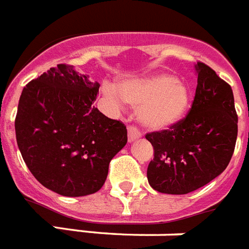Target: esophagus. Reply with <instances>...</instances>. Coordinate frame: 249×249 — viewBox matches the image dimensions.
Segmentation results:
<instances>
[{
	"label": "esophagus",
	"mask_w": 249,
	"mask_h": 249,
	"mask_svg": "<svg viewBox=\"0 0 249 249\" xmlns=\"http://www.w3.org/2000/svg\"><path fill=\"white\" fill-rule=\"evenodd\" d=\"M139 137H140V131L137 130L136 127L134 126L128 127V141L132 142V141L137 140Z\"/></svg>",
	"instance_id": "esophagus-1"
}]
</instances>
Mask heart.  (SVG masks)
<instances>
[{"label":"heart","mask_w":249,"mask_h":249,"mask_svg":"<svg viewBox=\"0 0 249 249\" xmlns=\"http://www.w3.org/2000/svg\"><path fill=\"white\" fill-rule=\"evenodd\" d=\"M117 92L127 104L137 107V121L150 131H164L178 124L190 105L188 85L167 73L124 81L117 86ZM108 93L115 97L112 89Z\"/></svg>","instance_id":"b5f03b06"}]
</instances>
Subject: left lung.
I'll use <instances>...</instances> for the list:
<instances>
[{
	"mask_svg": "<svg viewBox=\"0 0 249 249\" xmlns=\"http://www.w3.org/2000/svg\"><path fill=\"white\" fill-rule=\"evenodd\" d=\"M188 115L170 130L146 134L154 149L148 181L164 194H188L217 178L235 148L238 115L231 87L204 63Z\"/></svg>",
	"mask_w": 249,
	"mask_h": 249,
	"instance_id": "1",
	"label": "left lung"
}]
</instances>
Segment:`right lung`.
<instances>
[{
	"label": "right lung",
	"mask_w": 249,
	"mask_h": 249,
	"mask_svg": "<svg viewBox=\"0 0 249 249\" xmlns=\"http://www.w3.org/2000/svg\"><path fill=\"white\" fill-rule=\"evenodd\" d=\"M99 83L59 64L23 89L15 118L19 150L32 175L64 196L100 190L126 145V126L93 107Z\"/></svg>",
	"instance_id": "obj_1"
}]
</instances>
